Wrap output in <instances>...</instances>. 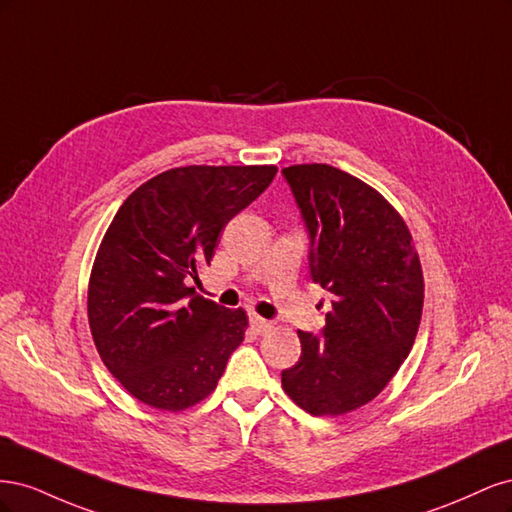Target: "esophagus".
I'll use <instances>...</instances> for the list:
<instances>
[{"label":"esophagus","instance_id":"1","mask_svg":"<svg viewBox=\"0 0 512 512\" xmlns=\"http://www.w3.org/2000/svg\"><path fill=\"white\" fill-rule=\"evenodd\" d=\"M250 324H252V329L258 331V333H267V331L273 329V322L271 320H265V318H260L256 314L250 316Z\"/></svg>","mask_w":512,"mask_h":512}]
</instances>
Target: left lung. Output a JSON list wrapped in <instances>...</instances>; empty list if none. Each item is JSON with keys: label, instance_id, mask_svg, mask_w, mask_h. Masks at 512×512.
<instances>
[{"label": "left lung", "instance_id": "1", "mask_svg": "<svg viewBox=\"0 0 512 512\" xmlns=\"http://www.w3.org/2000/svg\"><path fill=\"white\" fill-rule=\"evenodd\" d=\"M309 232L312 280L329 292L320 335L299 331L301 359L282 371L286 395L314 416L369 404L404 363L423 314L425 284L397 209L329 164L282 170Z\"/></svg>", "mask_w": 512, "mask_h": 512}]
</instances>
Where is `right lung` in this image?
Returning <instances> with one entry per match:
<instances>
[{
	"instance_id": "obj_1",
	"label": "right lung",
	"mask_w": 512,
	"mask_h": 512,
	"mask_svg": "<svg viewBox=\"0 0 512 512\" xmlns=\"http://www.w3.org/2000/svg\"><path fill=\"white\" fill-rule=\"evenodd\" d=\"M277 166H179L136 188L91 267L89 329L106 369L143 404L179 412L211 395L247 316L190 286Z\"/></svg>"
}]
</instances>
